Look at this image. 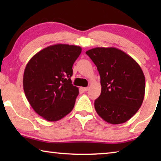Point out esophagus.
Listing matches in <instances>:
<instances>
[{"label":"esophagus","mask_w":161,"mask_h":161,"mask_svg":"<svg viewBox=\"0 0 161 161\" xmlns=\"http://www.w3.org/2000/svg\"><path fill=\"white\" fill-rule=\"evenodd\" d=\"M82 89H83V91H84V92H87L89 90V87H83Z\"/></svg>","instance_id":"34e87169"}]
</instances>
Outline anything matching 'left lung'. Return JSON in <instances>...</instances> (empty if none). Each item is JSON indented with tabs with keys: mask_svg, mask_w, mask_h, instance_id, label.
Returning a JSON list of instances; mask_svg holds the SVG:
<instances>
[{
	"mask_svg": "<svg viewBox=\"0 0 161 161\" xmlns=\"http://www.w3.org/2000/svg\"><path fill=\"white\" fill-rule=\"evenodd\" d=\"M97 67L102 92L95 100L97 113L111 124H123L142 105L146 80L131 57L115 47H95L86 52Z\"/></svg>",
	"mask_w": 161,
	"mask_h": 161,
	"instance_id": "obj_1",
	"label": "left lung"
}]
</instances>
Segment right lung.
<instances>
[{
    "instance_id": "obj_1",
    "label": "right lung",
    "mask_w": 161,
    "mask_h": 161,
    "mask_svg": "<svg viewBox=\"0 0 161 161\" xmlns=\"http://www.w3.org/2000/svg\"><path fill=\"white\" fill-rule=\"evenodd\" d=\"M81 53L79 46L57 44L38 52L30 59L23 75V89L38 115L56 121L69 114L79 94L71 77Z\"/></svg>"
}]
</instances>
